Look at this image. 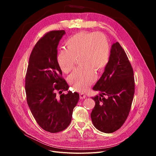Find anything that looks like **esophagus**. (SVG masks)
I'll list each match as a JSON object with an SVG mask.
<instances>
[{"instance_id": "34e87169", "label": "esophagus", "mask_w": 156, "mask_h": 156, "mask_svg": "<svg viewBox=\"0 0 156 156\" xmlns=\"http://www.w3.org/2000/svg\"><path fill=\"white\" fill-rule=\"evenodd\" d=\"M86 97V95L83 93H81L80 94V98L81 99H85V98Z\"/></svg>"}]
</instances>
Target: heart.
I'll return each mask as SVG.
<instances>
[{"label":"heart","mask_w":156,"mask_h":156,"mask_svg":"<svg viewBox=\"0 0 156 156\" xmlns=\"http://www.w3.org/2000/svg\"><path fill=\"white\" fill-rule=\"evenodd\" d=\"M67 49L60 51L57 61L61 70L68 73L75 66L79 57L82 66L74 71L68 81L76 90L84 92L95 79L96 71H102L109 59V44L106 37L101 33L81 31L69 38L66 42Z\"/></svg>","instance_id":"b5f03b06"}]
</instances>
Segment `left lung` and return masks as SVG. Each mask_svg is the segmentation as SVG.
I'll return each mask as SVG.
<instances>
[{
	"label": "left lung",
	"instance_id": "left-lung-1",
	"mask_svg": "<svg viewBox=\"0 0 156 156\" xmlns=\"http://www.w3.org/2000/svg\"><path fill=\"white\" fill-rule=\"evenodd\" d=\"M93 90L99 92L92 97L95 102L90 114L94 126L105 133L116 132L128 116L135 92L132 67L118 42L111 45L109 61Z\"/></svg>",
	"mask_w": 156,
	"mask_h": 156
}]
</instances>
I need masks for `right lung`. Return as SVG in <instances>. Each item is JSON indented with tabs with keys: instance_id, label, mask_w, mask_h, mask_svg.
Segmentation results:
<instances>
[{
	"instance_id": "right-lung-1",
	"label": "right lung",
	"mask_w": 156,
	"mask_h": 156,
	"mask_svg": "<svg viewBox=\"0 0 156 156\" xmlns=\"http://www.w3.org/2000/svg\"><path fill=\"white\" fill-rule=\"evenodd\" d=\"M65 34L64 30L52 31L38 41L31 53L25 78L31 114L38 125L51 133L61 132L69 126L80 97L71 91L59 97L56 94L69 88L57 61V47Z\"/></svg>"
}]
</instances>
